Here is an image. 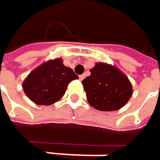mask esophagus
Here are the masks:
<instances>
[{
	"instance_id": "obj_1",
	"label": "esophagus",
	"mask_w": 160,
	"mask_h": 160,
	"mask_svg": "<svg viewBox=\"0 0 160 160\" xmlns=\"http://www.w3.org/2000/svg\"><path fill=\"white\" fill-rule=\"evenodd\" d=\"M79 78H80V80H83V79H84V78H85V75H80Z\"/></svg>"
}]
</instances>
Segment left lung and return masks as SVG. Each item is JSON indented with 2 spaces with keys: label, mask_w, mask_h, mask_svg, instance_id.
Listing matches in <instances>:
<instances>
[{
  "label": "left lung",
  "mask_w": 160,
  "mask_h": 160,
  "mask_svg": "<svg viewBox=\"0 0 160 160\" xmlns=\"http://www.w3.org/2000/svg\"><path fill=\"white\" fill-rule=\"evenodd\" d=\"M91 75L82 80L89 104L100 111H115L124 107L132 94V83L118 68L96 63Z\"/></svg>",
  "instance_id": "8db88e82"
}]
</instances>
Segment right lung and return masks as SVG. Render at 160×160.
<instances>
[{
  "label": "right lung",
  "instance_id": "1",
  "mask_svg": "<svg viewBox=\"0 0 160 160\" xmlns=\"http://www.w3.org/2000/svg\"><path fill=\"white\" fill-rule=\"evenodd\" d=\"M79 79L74 71L64 66L61 58L49 60L32 70L22 87L35 104L50 106L63 97L70 81Z\"/></svg>",
  "mask_w": 160,
  "mask_h": 160
}]
</instances>
